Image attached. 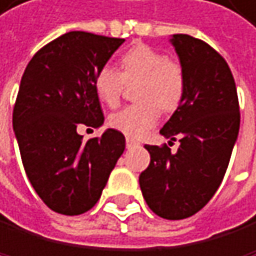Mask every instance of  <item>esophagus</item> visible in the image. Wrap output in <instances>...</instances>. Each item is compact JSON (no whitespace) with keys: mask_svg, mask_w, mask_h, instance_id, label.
I'll list each match as a JSON object with an SVG mask.
<instances>
[{"mask_svg":"<svg viewBox=\"0 0 256 256\" xmlns=\"http://www.w3.org/2000/svg\"><path fill=\"white\" fill-rule=\"evenodd\" d=\"M126 145H127V148H134V146H138L140 143L135 140V138H130V137H127L126 138Z\"/></svg>","mask_w":256,"mask_h":256,"instance_id":"obj_1","label":"esophagus"}]
</instances>
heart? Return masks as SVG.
I'll list each match as a JSON object with an SVG mask.
<instances>
[{
	"instance_id": "obj_1",
	"label": "heart",
	"mask_w": 256,
	"mask_h": 256,
	"mask_svg": "<svg viewBox=\"0 0 256 256\" xmlns=\"http://www.w3.org/2000/svg\"><path fill=\"white\" fill-rule=\"evenodd\" d=\"M140 84L137 102L110 116V126L127 137H142L151 129L159 110L174 111L184 94V74L182 66L145 44L130 48L119 58V73L103 66L94 78V90L108 106H116L122 97L124 86Z\"/></svg>"
}]
</instances>
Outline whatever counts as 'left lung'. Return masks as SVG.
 I'll return each mask as SVG.
<instances>
[{"label":"left lung","instance_id":"left-lung-1","mask_svg":"<svg viewBox=\"0 0 256 256\" xmlns=\"http://www.w3.org/2000/svg\"><path fill=\"white\" fill-rule=\"evenodd\" d=\"M170 44L184 74V94L160 135L180 146L145 145L150 166L140 174L148 207L167 220H183L202 208L220 186L236 145L240 114L232 73L224 58L190 34Z\"/></svg>","mask_w":256,"mask_h":256}]
</instances>
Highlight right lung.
<instances>
[{"mask_svg":"<svg viewBox=\"0 0 256 256\" xmlns=\"http://www.w3.org/2000/svg\"><path fill=\"white\" fill-rule=\"evenodd\" d=\"M124 42L70 32L34 54L18 88L12 127L32 186L50 210L81 215L97 204L126 148L106 129L84 142L78 126H103L94 78Z\"/></svg>","mask_w":256,"mask_h":256,"instance_id":"add662e5","label":"right lung"}]
</instances>
